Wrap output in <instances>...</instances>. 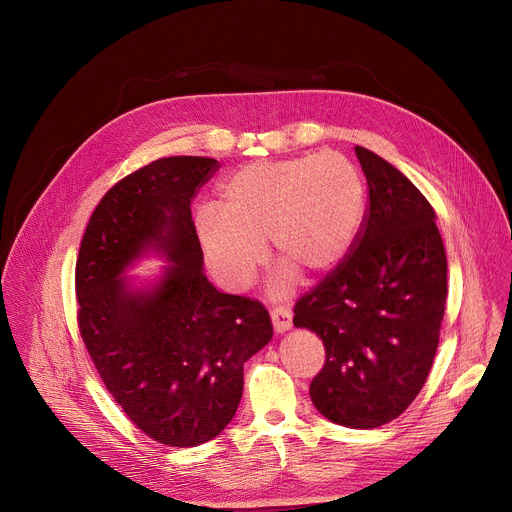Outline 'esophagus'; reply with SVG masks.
<instances>
[{"mask_svg": "<svg viewBox=\"0 0 512 512\" xmlns=\"http://www.w3.org/2000/svg\"><path fill=\"white\" fill-rule=\"evenodd\" d=\"M271 320H273L275 332H285L291 328V312L287 308H273Z\"/></svg>", "mask_w": 512, "mask_h": 512, "instance_id": "1", "label": "esophagus"}]
</instances>
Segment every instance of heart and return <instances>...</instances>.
Instances as JSON below:
<instances>
[{"mask_svg": "<svg viewBox=\"0 0 512 512\" xmlns=\"http://www.w3.org/2000/svg\"><path fill=\"white\" fill-rule=\"evenodd\" d=\"M364 216L358 170L336 152L255 162L218 188V208L202 206L196 231L223 283L247 285L271 241L279 265L306 277L336 269L350 253Z\"/></svg>", "mask_w": 512, "mask_h": 512, "instance_id": "heart-1", "label": "heart"}]
</instances>
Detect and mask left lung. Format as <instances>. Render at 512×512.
Returning <instances> with one entry per match:
<instances>
[{"label":"left lung","instance_id":"8db88e82","mask_svg":"<svg viewBox=\"0 0 512 512\" xmlns=\"http://www.w3.org/2000/svg\"><path fill=\"white\" fill-rule=\"evenodd\" d=\"M369 206L346 259L296 302L294 326L322 338L310 397L330 421L373 429L399 417L427 381L448 296L435 212L395 166L354 148Z\"/></svg>","mask_w":512,"mask_h":512}]
</instances>
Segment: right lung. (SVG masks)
Listing matches in <instances>:
<instances>
[{"label":"right lung","instance_id":"add662e5","mask_svg":"<svg viewBox=\"0 0 512 512\" xmlns=\"http://www.w3.org/2000/svg\"><path fill=\"white\" fill-rule=\"evenodd\" d=\"M198 156L162 158L119 180L85 229L77 322L95 369L152 440L194 448L221 433L243 395V364L273 336L257 300L218 291L202 273L192 200L218 170ZM173 265L150 292L120 273L143 250Z\"/></svg>","mask_w":512,"mask_h":512}]
</instances>
